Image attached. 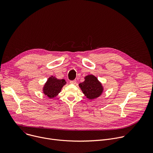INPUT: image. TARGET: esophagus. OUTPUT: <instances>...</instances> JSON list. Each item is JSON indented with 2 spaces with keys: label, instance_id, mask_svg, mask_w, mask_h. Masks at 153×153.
<instances>
[{
  "label": "esophagus",
  "instance_id": "obj_1",
  "mask_svg": "<svg viewBox=\"0 0 153 153\" xmlns=\"http://www.w3.org/2000/svg\"><path fill=\"white\" fill-rule=\"evenodd\" d=\"M76 82V80H72L70 81V83L72 84H75Z\"/></svg>",
  "mask_w": 153,
  "mask_h": 153
}]
</instances>
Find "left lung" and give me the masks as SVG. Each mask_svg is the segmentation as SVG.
I'll return each mask as SVG.
<instances>
[{
  "label": "left lung",
  "instance_id": "8db88e82",
  "mask_svg": "<svg viewBox=\"0 0 153 153\" xmlns=\"http://www.w3.org/2000/svg\"><path fill=\"white\" fill-rule=\"evenodd\" d=\"M79 86L83 94L91 100L98 97L103 92V87L101 83L92 75L86 76L84 81L79 84Z\"/></svg>",
  "mask_w": 153,
  "mask_h": 153
}]
</instances>
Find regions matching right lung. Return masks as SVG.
I'll use <instances>...</instances> for the list:
<instances>
[{
    "mask_svg": "<svg viewBox=\"0 0 153 153\" xmlns=\"http://www.w3.org/2000/svg\"><path fill=\"white\" fill-rule=\"evenodd\" d=\"M65 82L64 79H58L53 76L50 77L43 89L44 94L49 98H54L61 92Z\"/></svg>",
    "mask_w": 153,
    "mask_h": 153,
    "instance_id": "1",
    "label": "right lung"
}]
</instances>
